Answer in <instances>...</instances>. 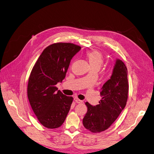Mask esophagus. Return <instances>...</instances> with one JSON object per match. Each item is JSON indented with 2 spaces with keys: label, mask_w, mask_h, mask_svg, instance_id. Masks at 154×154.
Wrapping results in <instances>:
<instances>
[{
  "label": "esophagus",
  "mask_w": 154,
  "mask_h": 154,
  "mask_svg": "<svg viewBox=\"0 0 154 154\" xmlns=\"http://www.w3.org/2000/svg\"><path fill=\"white\" fill-rule=\"evenodd\" d=\"M74 101L77 103H79V104H81V103H83V101H82V100H79L78 97H75L74 98Z\"/></svg>",
  "instance_id": "esophagus-1"
}]
</instances>
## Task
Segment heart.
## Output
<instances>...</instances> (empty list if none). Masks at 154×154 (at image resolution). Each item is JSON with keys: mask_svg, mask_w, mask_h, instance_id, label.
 <instances>
[{"mask_svg": "<svg viewBox=\"0 0 154 154\" xmlns=\"http://www.w3.org/2000/svg\"><path fill=\"white\" fill-rule=\"evenodd\" d=\"M87 57L91 67L100 68L103 63V56L98 51H90L87 53Z\"/></svg>", "mask_w": 154, "mask_h": 154, "instance_id": "1", "label": "heart"}]
</instances>
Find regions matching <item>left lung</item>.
I'll use <instances>...</instances> for the list:
<instances>
[{
  "label": "left lung",
  "mask_w": 154,
  "mask_h": 154,
  "mask_svg": "<svg viewBox=\"0 0 154 154\" xmlns=\"http://www.w3.org/2000/svg\"><path fill=\"white\" fill-rule=\"evenodd\" d=\"M127 68L117 60L112 74L100 91L99 104L93 106L85 103L87 112L83 119L84 127L91 133H100L109 128L118 118L127 104L128 93Z\"/></svg>",
  "instance_id": "8db88e82"
}]
</instances>
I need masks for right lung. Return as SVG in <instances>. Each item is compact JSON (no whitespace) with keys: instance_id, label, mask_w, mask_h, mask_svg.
<instances>
[{"instance_id":"1","label":"right lung","mask_w":154,"mask_h":154,"mask_svg":"<svg viewBox=\"0 0 154 154\" xmlns=\"http://www.w3.org/2000/svg\"><path fill=\"white\" fill-rule=\"evenodd\" d=\"M81 49L71 43H54L44 49L31 72L27 97L39 122L54 129L64 123L73 97L67 96L56 85L65 78L70 62Z\"/></svg>"}]
</instances>
